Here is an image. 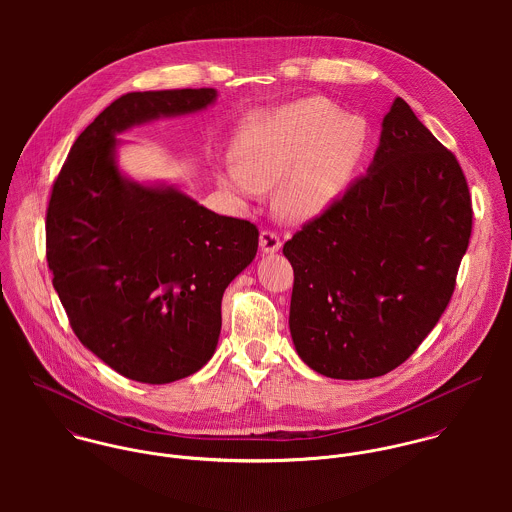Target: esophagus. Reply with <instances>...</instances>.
I'll list each match as a JSON object with an SVG mask.
<instances>
[{"instance_id":"obj_1","label":"esophagus","mask_w":512,"mask_h":512,"mask_svg":"<svg viewBox=\"0 0 512 512\" xmlns=\"http://www.w3.org/2000/svg\"><path fill=\"white\" fill-rule=\"evenodd\" d=\"M282 248V238L274 230H262L260 234V250L264 254H274Z\"/></svg>"}]
</instances>
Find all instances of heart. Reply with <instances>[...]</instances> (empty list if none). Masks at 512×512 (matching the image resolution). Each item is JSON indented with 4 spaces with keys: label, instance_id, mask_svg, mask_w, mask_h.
<instances>
[{
    "label": "heart",
    "instance_id": "heart-1",
    "mask_svg": "<svg viewBox=\"0 0 512 512\" xmlns=\"http://www.w3.org/2000/svg\"><path fill=\"white\" fill-rule=\"evenodd\" d=\"M366 124L325 98L258 110L240 126L222 187L256 199L276 186V209L290 220L323 215L345 191L366 149Z\"/></svg>",
    "mask_w": 512,
    "mask_h": 512
}]
</instances>
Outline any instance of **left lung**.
<instances>
[{
	"label": "left lung",
	"instance_id": "1",
	"mask_svg": "<svg viewBox=\"0 0 512 512\" xmlns=\"http://www.w3.org/2000/svg\"><path fill=\"white\" fill-rule=\"evenodd\" d=\"M471 222L455 155L396 98L366 175L284 244L299 359L341 380L402 365L451 299Z\"/></svg>",
	"mask_w": 512,
	"mask_h": 512
}]
</instances>
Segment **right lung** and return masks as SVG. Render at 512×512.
Masks as SVG:
<instances>
[{"label": "right lung", "instance_id": "1", "mask_svg": "<svg viewBox=\"0 0 512 512\" xmlns=\"http://www.w3.org/2000/svg\"><path fill=\"white\" fill-rule=\"evenodd\" d=\"M215 88L130 92L76 138L47 209V262L80 343L122 376L167 384L207 365L220 301L258 250V228L175 185L122 173L116 136L195 114Z\"/></svg>", "mask_w": 512, "mask_h": 512}]
</instances>
